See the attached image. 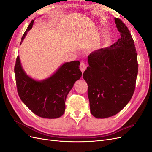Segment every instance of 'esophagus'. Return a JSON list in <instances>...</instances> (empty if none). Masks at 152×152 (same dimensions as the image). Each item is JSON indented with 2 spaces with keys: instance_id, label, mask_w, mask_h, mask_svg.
Masks as SVG:
<instances>
[{
  "instance_id": "1",
  "label": "esophagus",
  "mask_w": 152,
  "mask_h": 152,
  "mask_svg": "<svg viewBox=\"0 0 152 152\" xmlns=\"http://www.w3.org/2000/svg\"><path fill=\"white\" fill-rule=\"evenodd\" d=\"M79 68H80V70L82 72V73H83L86 70V69L87 68V66L86 65V64H84V63H81L80 66H79Z\"/></svg>"
}]
</instances>
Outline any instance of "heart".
Wrapping results in <instances>:
<instances>
[{
    "label": "heart",
    "mask_w": 152,
    "mask_h": 152,
    "mask_svg": "<svg viewBox=\"0 0 152 152\" xmlns=\"http://www.w3.org/2000/svg\"><path fill=\"white\" fill-rule=\"evenodd\" d=\"M96 47H97V45H96V44H92V45H91L90 46H89V48H90L91 49H94L95 48H96Z\"/></svg>",
    "instance_id": "b5f03b06"
}]
</instances>
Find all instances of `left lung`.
<instances>
[{
	"instance_id": "1",
	"label": "left lung",
	"mask_w": 152,
	"mask_h": 152,
	"mask_svg": "<svg viewBox=\"0 0 152 152\" xmlns=\"http://www.w3.org/2000/svg\"><path fill=\"white\" fill-rule=\"evenodd\" d=\"M115 22L121 38L110 48L91 53L83 74L91 112L98 118L118 113L129 102L136 87L138 63L134 42L123 21L115 18Z\"/></svg>"
}]
</instances>
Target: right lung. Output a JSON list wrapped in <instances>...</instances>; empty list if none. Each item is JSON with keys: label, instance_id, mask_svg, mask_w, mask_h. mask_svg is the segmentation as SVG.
I'll return each mask as SVG.
<instances>
[{"label": "right lung", "instance_id": "1", "mask_svg": "<svg viewBox=\"0 0 152 152\" xmlns=\"http://www.w3.org/2000/svg\"><path fill=\"white\" fill-rule=\"evenodd\" d=\"M32 20L23 35L34 25ZM80 62L65 63L48 79L37 81L27 75L17 56L15 66L16 83L18 95L24 104L37 115L45 118H56L65 111V101L73 84L82 76L79 69Z\"/></svg>", "mask_w": 152, "mask_h": 152}]
</instances>
